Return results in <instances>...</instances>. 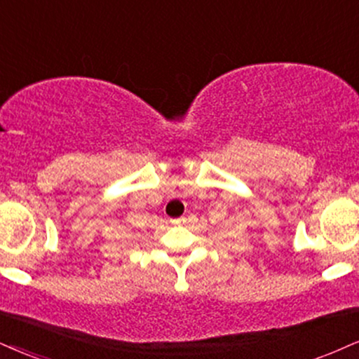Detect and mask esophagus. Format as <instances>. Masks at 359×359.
<instances>
[{
  "instance_id": "1",
  "label": "esophagus",
  "mask_w": 359,
  "mask_h": 359,
  "mask_svg": "<svg viewBox=\"0 0 359 359\" xmlns=\"http://www.w3.org/2000/svg\"><path fill=\"white\" fill-rule=\"evenodd\" d=\"M174 226H182V224L185 222V217H177V219H172L170 221Z\"/></svg>"
}]
</instances>
